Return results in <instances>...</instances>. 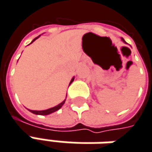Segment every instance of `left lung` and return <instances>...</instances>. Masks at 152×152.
I'll list each match as a JSON object with an SVG mask.
<instances>
[{"mask_svg": "<svg viewBox=\"0 0 152 152\" xmlns=\"http://www.w3.org/2000/svg\"><path fill=\"white\" fill-rule=\"evenodd\" d=\"M122 40H123L124 42V43H125V41H124V39H122Z\"/></svg>", "mask_w": 152, "mask_h": 152, "instance_id": "left-lung-1", "label": "left lung"}]
</instances>
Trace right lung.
Listing matches in <instances>:
<instances>
[{
	"instance_id": "1",
	"label": "right lung",
	"mask_w": 152,
	"mask_h": 152,
	"mask_svg": "<svg viewBox=\"0 0 152 152\" xmlns=\"http://www.w3.org/2000/svg\"><path fill=\"white\" fill-rule=\"evenodd\" d=\"M39 37H37L36 39H34V40H33V42H34V40L37 39ZM32 42V43H33ZM74 81V78H72L71 81V83L72 82V81ZM71 83H70V85H71ZM66 101V100H65ZM65 101H63V102H61V103H60L59 105H57V106H55V107H51V108H49V109H46V110H42V111H36V110H30V112L33 113H34V114H39V115H47V114H50V113H52L55 112V111H57L58 109H60V107H62V105L65 103Z\"/></svg>"
}]
</instances>
